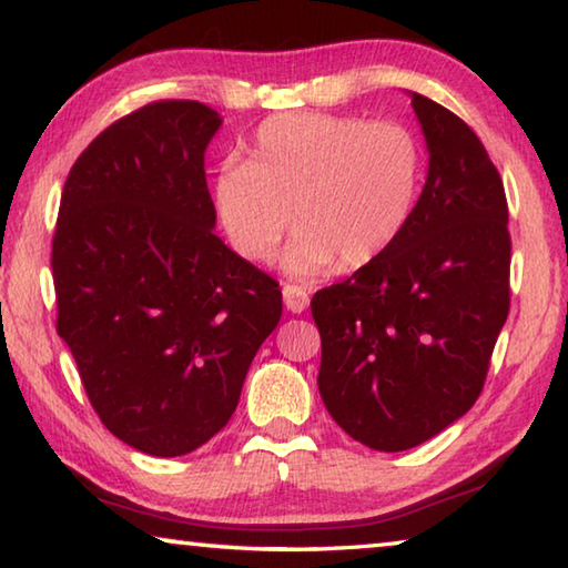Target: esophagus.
I'll return each mask as SVG.
<instances>
[{
    "label": "esophagus",
    "mask_w": 568,
    "mask_h": 568,
    "mask_svg": "<svg viewBox=\"0 0 568 568\" xmlns=\"http://www.w3.org/2000/svg\"><path fill=\"white\" fill-rule=\"evenodd\" d=\"M283 303L291 313H303L307 303H311V297H307L305 287H301V285H285L283 287Z\"/></svg>",
    "instance_id": "obj_1"
}]
</instances>
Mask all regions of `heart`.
Wrapping results in <instances>:
<instances>
[{"mask_svg":"<svg viewBox=\"0 0 568 568\" xmlns=\"http://www.w3.org/2000/svg\"><path fill=\"white\" fill-rule=\"evenodd\" d=\"M423 150L400 122L353 114L283 112L257 128L247 162L220 168V225L250 261L267 263L297 233L285 271L355 273L398 243L416 207Z\"/></svg>","mask_w":568,"mask_h":568,"instance_id":"obj_1","label":"heart"}]
</instances>
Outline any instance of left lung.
Here are the masks:
<instances>
[{
	"mask_svg": "<svg viewBox=\"0 0 568 568\" xmlns=\"http://www.w3.org/2000/svg\"><path fill=\"white\" fill-rule=\"evenodd\" d=\"M428 175L386 255L313 295L318 388L333 420L373 450H408L474 406L511 293L501 175L484 142L410 92Z\"/></svg>",
	"mask_w": 568,
	"mask_h": 568,
	"instance_id": "8db88e82",
	"label": "left lung"
}]
</instances>
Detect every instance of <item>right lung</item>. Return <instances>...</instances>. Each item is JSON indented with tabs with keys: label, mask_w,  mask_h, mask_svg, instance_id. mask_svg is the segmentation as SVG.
<instances>
[{
	"label": "right lung",
	"mask_w": 568,
	"mask_h": 568,
	"mask_svg": "<svg viewBox=\"0 0 568 568\" xmlns=\"http://www.w3.org/2000/svg\"><path fill=\"white\" fill-rule=\"evenodd\" d=\"M220 124L195 100L110 124L67 175L52 240L57 333L92 408L160 458L225 428L283 315L273 277L213 233L205 150Z\"/></svg>",
	"instance_id": "add662e5"
}]
</instances>
